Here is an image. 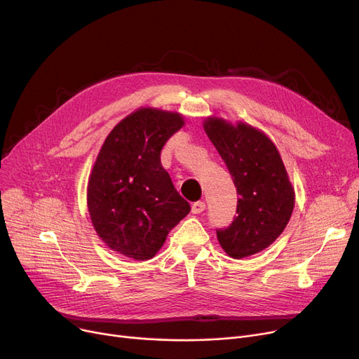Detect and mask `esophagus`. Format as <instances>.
Segmentation results:
<instances>
[{
    "mask_svg": "<svg viewBox=\"0 0 359 359\" xmlns=\"http://www.w3.org/2000/svg\"><path fill=\"white\" fill-rule=\"evenodd\" d=\"M205 202L203 201H198V202H194L192 203V212L194 214H201L202 211H205Z\"/></svg>",
    "mask_w": 359,
    "mask_h": 359,
    "instance_id": "34e87169",
    "label": "esophagus"
}]
</instances>
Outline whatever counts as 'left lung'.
I'll list each match as a JSON object with an SVG mask.
<instances>
[{
    "instance_id": "obj_1",
    "label": "left lung",
    "mask_w": 359,
    "mask_h": 359,
    "mask_svg": "<svg viewBox=\"0 0 359 359\" xmlns=\"http://www.w3.org/2000/svg\"><path fill=\"white\" fill-rule=\"evenodd\" d=\"M237 187V217L217 230L221 248L243 259L262 252L285 230L294 210V187L275 144L262 130L221 118L203 123Z\"/></svg>"
}]
</instances>
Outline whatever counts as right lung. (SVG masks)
<instances>
[{
    "mask_svg": "<svg viewBox=\"0 0 359 359\" xmlns=\"http://www.w3.org/2000/svg\"><path fill=\"white\" fill-rule=\"evenodd\" d=\"M184 125L182 115L138 109L104 140L87 186L94 230L126 257L147 260L161 249L168 231L191 211L163 168L160 153Z\"/></svg>",
    "mask_w": 359,
    "mask_h": 359,
    "instance_id": "obj_1",
    "label": "right lung"
}]
</instances>
